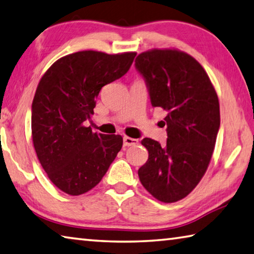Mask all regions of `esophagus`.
Masks as SVG:
<instances>
[{
	"instance_id": "obj_1",
	"label": "esophagus",
	"mask_w": 254,
	"mask_h": 254,
	"mask_svg": "<svg viewBox=\"0 0 254 254\" xmlns=\"http://www.w3.org/2000/svg\"><path fill=\"white\" fill-rule=\"evenodd\" d=\"M139 143L136 139H132V137H128V136H124L123 137V144L124 146H131V145H135Z\"/></svg>"
}]
</instances>
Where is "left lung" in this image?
<instances>
[{"label": "left lung", "instance_id": "left-lung-1", "mask_svg": "<svg viewBox=\"0 0 254 254\" xmlns=\"http://www.w3.org/2000/svg\"><path fill=\"white\" fill-rule=\"evenodd\" d=\"M134 65L152 107L168 112L167 143L142 140L149 159L137 174L155 199L177 202L197 186L210 163L220 128L218 95L201 64L181 51H147Z\"/></svg>", "mask_w": 254, "mask_h": 254}]
</instances>
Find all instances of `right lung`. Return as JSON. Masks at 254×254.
<instances>
[{
	"label": "right lung",
	"mask_w": 254,
	"mask_h": 254,
	"mask_svg": "<svg viewBox=\"0 0 254 254\" xmlns=\"http://www.w3.org/2000/svg\"><path fill=\"white\" fill-rule=\"evenodd\" d=\"M136 53L81 51L58 60L41 79L32 103V139L55 187L80 195L98 184L121 150V135L93 133L91 119L101 89L131 67Z\"/></svg>",
	"instance_id": "1"
}]
</instances>
